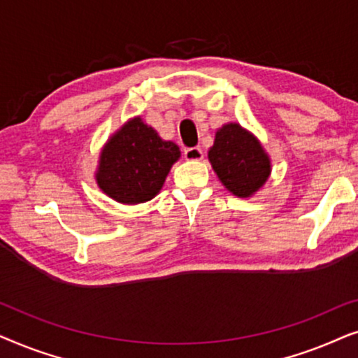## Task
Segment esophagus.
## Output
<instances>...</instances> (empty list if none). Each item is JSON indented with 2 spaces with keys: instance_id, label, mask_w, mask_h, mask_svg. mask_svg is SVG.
<instances>
[{
  "instance_id": "obj_1",
  "label": "esophagus",
  "mask_w": 358,
  "mask_h": 358,
  "mask_svg": "<svg viewBox=\"0 0 358 358\" xmlns=\"http://www.w3.org/2000/svg\"><path fill=\"white\" fill-rule=\"evenodd\" d=\"M184 158L187 161H200L203 158V153H202V150L195 146V148L184 150Z\"/></svg>"
}]
</instances>
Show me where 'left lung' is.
<instances>
[{"instance_id":"left-lung-1","label":"left lung","mask_w":358,"mask_h":358,"mask_svg":"<svg viewBox=\"0 0 358 358\" xmlns=\"http://www.w3.org/2000/svg\"><path fill=\"white\" fill-rule=\"evenodd\" d=\"M208 161L220 182L239 199L252 197L271 178V156L257 136L236 122H228L215 134Z\"/></svg>"}]
</instances>
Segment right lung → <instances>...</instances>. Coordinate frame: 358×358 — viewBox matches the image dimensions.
<instances>
[{"mask_svg": "<svg viewBox=\"0 0 358 358\" xmlns=\"http://www.w3.org/2000/svg\"><path fill=\"white\" fill-rule=\"evenodd\" d=\"M179 146L161 138L141 117L127 120L102 146L94 179L107 197L119 203L148 202L159 194Z\"/></svg>", "mask_w": 358, "mask_h": 358, "instance_id": "right-lung-1", "label": "right lung"}]
</instances>
